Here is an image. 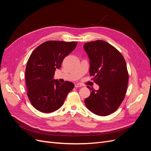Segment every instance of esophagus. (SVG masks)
Here are the masks:
<instances>
[{"instance_id": "1", "label": "esophagus", "mask_w": 151, "mask_h": 151, "mask_svg": "<svg viewBox=\"0 0 151 151\" xmlns=\"http://www.w3.org/2000/svg\"><path fill=\"white\" fill-rule=\"evenodd\" d=\"M82 86H83L80 83H77V84H75V88H79V87H82Z\"/></svg>"}]
</instances>
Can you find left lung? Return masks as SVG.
Here are the masks:
<instances>
[{
	"label": "left lung",
	"instance_id": "1",
	"mask_svg": "<svg viewBox=\"0 0 151 151\" xmlns=\"http://www.w3.org/2000/svg\"><path fill=\"white\" fill-rule=\"evenodd\" d=\"M84 48L90 60L89 74L98 84L84 100L88 109L99 116L115 112L124 99L129 82L126 62L122 53L103 40L86 43Z\"/></svg>",
	"mask_w": 151,
	"mask_h": 151
}]
</instances>
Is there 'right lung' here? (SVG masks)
<instances>
[{
	"label": "right lung",
	"mask_w": 151,
	"mask_h": 151,
	"mask_svg": "<svg viewBox=\"0 0 151 151\" xmlns=\"http://www.w3.org/2000/svg\"><path fill=\"white\" fill-rule=\"evenodd\" d=\"M76 42L48 41L35 49L26 67L27 94L32 105L43 113H51L60 108L67 94L74 88L68 81L61 84L53 79L64 58L74 50Z\"/></svg>",
	"instance_id": "right-lung-1"
}]
</instances>
